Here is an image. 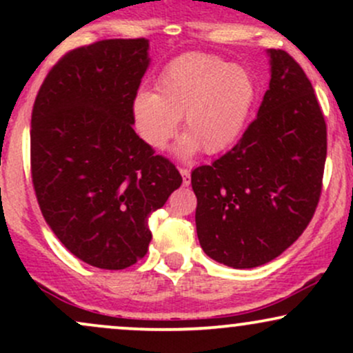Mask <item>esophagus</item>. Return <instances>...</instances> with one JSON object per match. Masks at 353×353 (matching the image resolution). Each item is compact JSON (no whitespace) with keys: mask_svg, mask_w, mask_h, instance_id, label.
Wrapping results in <instances>:
<instances>
[{"mask_svg":"<svg viewBox=\"0 0 353 353\" xmlns=\"http://www.w3.org/2000/svg\"><path fill=\"white\" fill-rule=\"evenodd\" d=\"M179 172L182 176V185H189L190 184V171H189V169L181 168Z\"/></svg>","mask_w":353,"mask_h":353,"instance_id":"1","label":"esophagus"}]
</instances>
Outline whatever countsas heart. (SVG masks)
Listing matches in <instances>:
<instances>
[{"mask_svg": "<svg viewBox=\"0 0 353 353\" xmlns=\"http://www.w3.org/2000/svg\"><path fill=\"white\" fill-rule=\"evenodd\" d=\"M257 99L245 68L208 52H185L161 71L156 92H137L132 116L137 134L149 148L163 149L184 119L188 132L177 145L181 157L228 151L244 132Z\"/></svg>", "mask_w": 353, "mask_h": 353, "instance_id": "b5f03b06", "label": "heart"}]
</instances>
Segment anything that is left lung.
Returning <instances> with one entry per match:
<instances>
[{
	"instance_id": "left-lung-1",
	"label": "left lung",
	"mask_w": 353,
	"mask_h": 353,
	"mask_svg": "<svg viewBox=\"0 0 353 353\" xmlns=\"http://www.w3.org/2000/svg\"><path fill=\"white\" fill-rule=\"evenodd\" d=\"M270 83L239 143L190 174L204 252L234 269L279 257L317 209L327 125L309 78L289 52L269 50Z\"/></svg>"
}]
</instances>
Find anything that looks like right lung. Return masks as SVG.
Masks as SVG:
<instances>
[{
    "mask_svg": "<svg viewBox=\"0 0 353 353\" xmlns=\"http://www.w3.org/2000/svg\"><path fill=\"white\" fill-rule=\"evenodd\" d=\"M144 38L76 48L44 78L31 114V177L44 221L72 255L121 270L148 252V217L181 185L132 129L149 66Z\"/></svg>",
    "mask_w": 353,
    "mask_h": 353,
    "instance_id": "1",
    "label": "right lung"
}]
</instances>
